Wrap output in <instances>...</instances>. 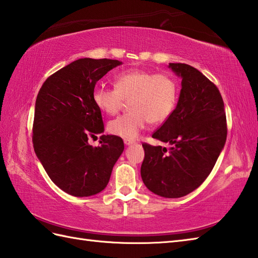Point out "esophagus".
Segmentation results:
<instances>
[{
	"label": "esophagus",
	"mask_w": 258,
	"mask_h": 258,
	"mask_svg": "<svg viewBox=\"0 0 258 258\" xmlns=\"http://www.w3.org/2000/svg\"><path fill=\"white\" fill-rule=\"evenodd\" d=\"M124 144H125V145H132V144H134V141H133V140L125 139V140H124Z\"/></svg>",
	"instance_id": "obj_1"
}]
</instances>
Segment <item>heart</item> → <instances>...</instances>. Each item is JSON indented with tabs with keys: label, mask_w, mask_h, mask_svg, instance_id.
<instances>
[{
	"label": "heart",
	"mask_w": 258,
	"mask_h": 258,
	"mask_svg": "<svg viewBox=\"0 0 258 258\" xmlns=\"http://www.w3.org/2000/svg\"><path fill=\"white\" fill-rule=\"evenodd\" d=\"M115 89L96 86L93 101L102 112L115 115L128 102L131 112L111 120L108 131L133 140L149 123L161 124L171 116L178 98V85L172 76L132 70L115 76Z\"/></svg>",
	"instance_id": "obj_1"
}]
</instances>
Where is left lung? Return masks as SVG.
<instances>
[{
  "label": "left lung",
  "instance_id": "left-lung-1",
  "mask_svg": "<svg viewBox=\"0 0 258 258\" xmlns=\"http://www.w3.org/2000/svg\"><path fill=\"white\" fill-rule=\"evenodd\" d=\"M168 68L182 79L177 105L152 135L168 149L143 144V183L153 193L178 199L204 182L224 149L226 115L220 91L199 70L184 63Z\"/></svg>",
  "mask_w": 258,
  "mask_h": 258
}]
</instances>
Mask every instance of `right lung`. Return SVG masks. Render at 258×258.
<instances>
[{
    "instance_id": "right-lung-1",
    "label": "right lung",
    "mask_w": 258,
    "mask_h": 258,
    "mask_svg": "<svg viewBox=\"0 0 258 258\" xmlns=\"http://www.w3.org/2000/svg\"><path fill=\"white\" fill-rule=\"evenodd\" d=\"M122 62L80 58L58 70L38 92L33 146L52 182L76 197L98 194L108 184L124 151L123 140L102 135L93 147L89 138L104 132L101 109L93 101L98 80Z\"/></svg>"
}]
</instances>
